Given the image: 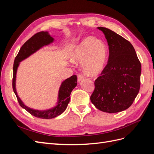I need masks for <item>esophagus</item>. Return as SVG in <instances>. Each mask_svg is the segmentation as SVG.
<instances>
[{
  "instance_id": "obj_1",
  "label": "esophagus",
  "mask_w": 154,
  "mask_h": 154,
  "mask_svg": "<svg viewBox=\"0 0 154 154\" xmlns=\"http://www.w3.org/2000/svg\"><path fill=\"white\" fill-rule=\"evenodd\" d=\"M83 78H84V77H83V76L82 75V74H78V82L82 81Z\"/></svg>"
}]
</instances>
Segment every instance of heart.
Returning <instances> with one entry per match:
<instances>
[{
  "label": "heart",
  "instance_id": "heart-1",
  "mask_svg": "<svg viewBox=\"0 0 154 154\" xmlns=\"http://www.w3.org/2000/svg\"><path fill=\"white\" fill-rule=\"evenodd\" d=\"M106 55V46L103 41L93 36H87L73 48L70 53V58L74 63L82 62L84 72L94 76L103 71Z\"/></svg>",
  "mask_w": 154,
  "mask_h": 154
}]
</instances>
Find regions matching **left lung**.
Returning <instances> with one entry per match:
<instances>
[{
	"mask_svg": "<svg viewBox=\"0 0 154 154\" xmlns=\"http://www.w3.org/2000/svg\"><path fill=\"white\" fill-rule=\"evenodd\" d=\"M109 45L108 62L94 82L91 101L108 113L125 110L132 105L140 88L141 65L129 41L106 27H98Z\"/></svg>",
	"mask_w": 154,
	"mask_h": 154,
	"instance_id": "left-lung-1",
	"label": "left lung"
}]
</instances>
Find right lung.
Instances as JSON below:
<instances>
[{
	"instance_id": "add662e5",
	"label": "right lung",
	"mask_w": 154,
	"mask_h": 154,
	"mask_svg": "<svg viewBox=\"0 0 154 154\" xmlns=\"http://www.w3.org/2000/svg\"><path fill=\"white\" fill-rule=\"evenodd\" d=\"M54 38L51 37L47 31L38 32L34 35L32 37L27 40L23 45L19 52H18L17 57H15V61L13 63V90L17 96V100L19 105L26 110L29 114L35 117L41 119H52L57 116L62 114L66 110L67 105L70 101V95L72 91L74 89L77 85V76L76 75H73L70 78L66 79L62 82L61 86L59 89L58 93V105L53 109L47 110H34L26 106L21 100L18 96L17 92L15 88V80H16V74L17 68L19 66V63L23 60L26 59L31 54L36 52L42 47L44 45H47L51 42H53Z\"/></svg>"
}]
</instances>
